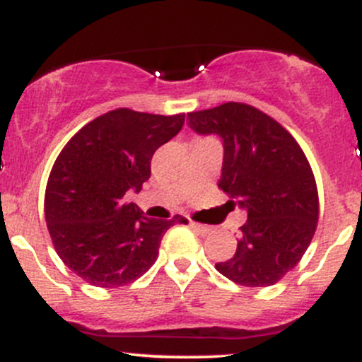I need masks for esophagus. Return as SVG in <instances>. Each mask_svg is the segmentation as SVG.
<instances>
[{"instance_id": "34e87169", "label": "esophagus", "mask_w": 362, "mask_h": 362, "mask_svg": "<svg viewBox=\"0 0 362 362\" xmlns=\"http://www.w3.org/2000/svg\"><path fill=\"white\" fill-rule=\"evenodd\" d=\"M190 228H194V230L201 235H207L211 231L209 226H206V224H201V223H195V221H190Z\"/></svg>"}]
</instances>
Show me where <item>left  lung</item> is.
<instances>
[{"label":"left lung","mask_w":362,"mask_h":362,"mask_svg":"<svg viewBox=\"0 0 362 362\" xmlns=\"http://www.w3.org/2000/svg\"><path fill=\"white\" fill-rule=\"evenodd\" d=\"M197 134L223 139L219 189L247 211L235 255L216 269L236 284L267 288L293 271L318 221V190L296 139L267 114L240 102L187 114Z\"/></svg>","instance_id":"8db88e82"}]
</instances>
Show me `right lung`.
Listing matches in <instances>:
<instances>
[{"mask_svg":"<svg viewBox=\"0 0 362 362\" xmlns=\"http://www.w3.org/2000/svg\"><path fill=\"white\" fill-rule=\"evenodd\" d=\"M185 114L155 115L115 109L68 141L45 187L44 213L54 248L83 281L119 288L155 264L163 235L182 216L149 219L129 190L151 175V158L180 132Z\"/></svg>","mask_w":362,"mask_h":362,"instance_id":"obj_1","label":"right lung"}]
</instances>
